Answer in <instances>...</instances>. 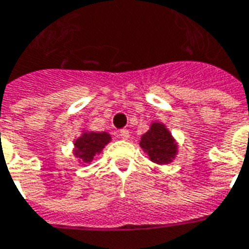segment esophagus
I'll return each instance as SVG.
<instances>
[{
	"label": "esophagus",
	"mask_w": 249,
	"mask_h": 249,
	"mask_svg": "<svg viewBox=\"0 0 249 249\" xmlns=\"http://www.w3.org/2000/svg\"><path fill=\"white\" fill-rule=\"evenodd\" d=\"M119 137H120L123 141H128V139H129V130H126V129L121 130L120 133H119Z\"/></svg>",
	"instance_id": "1"
}]
</instances>
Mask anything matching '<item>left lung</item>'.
I'll return each instance as SVG.
<instances>
[{
    "label": "left lung",
    "mask_w": 249,
    "mask_h": 249,
    "mask_svg": "<svg viewBox=\"0 0 249 249\" xmlns=\"http://www.w3.org/2000/svg\"><path fill=\"white\" fill-rule=\"evenodd\" d=\"M139 145L148 159L157 165H167L179 153V144L162 121L153 120L149 129L141 135Z\"/></svg>",
    "instance_id": "8db88e82"
}]
</instances>
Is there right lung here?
Listing matches in <instances>:
<instances>
[{"mask_svg": "<svg viewBox=\"0 0 249 249\" xmlns=\"http://www.w3.org/2000/svg\"><path fill=\"white\" fill-rule=\"evenodd\" d=\"M112 141L110 133L107 131H93L83 129L79 137L72 142V155L79 163L92 162L94 156L101 155L108 143Z\"/></svg>", "mask_w": 249, "mask_h": 249, "instance_id": "add662e5", "label": "right lung"}]
</instances>
